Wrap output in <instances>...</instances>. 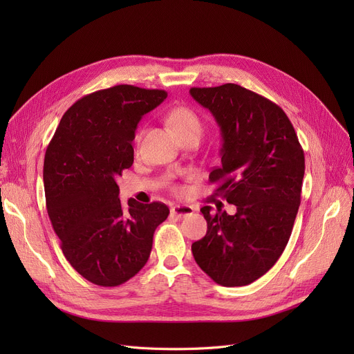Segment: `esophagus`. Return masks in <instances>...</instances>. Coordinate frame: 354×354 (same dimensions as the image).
Returning a JSON list of instances; mask_svg holds the SVG:
<instances>
[{
  "mask_svg": "<svg viewBox=\"0 0 354 354\" xmlns=\"http://www.w3.org/2000/svg\"><path fill=\"white\" fill-rule=\"evenodd\" d=\"M171 214L178 218H185L194 214V208L189 205H175L171 208Z\"/></svg>",
  "mask_w": 354,
  "mask_h": 354,
  "instance_id": "1",
  "label": "esophagus"
}]
</instances>
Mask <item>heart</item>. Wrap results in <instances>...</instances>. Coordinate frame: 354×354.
<instances>
[{"mask_svg": "<svg viewBox=\"0 0 354 354\" xmlns=\"http://www.w3.org/2000/svg\"><path fill=\"white\" fill-rule=\"evenodd\" d=\"M167 120L174 126V129L176 130V133L179 136L192 132V130H199L201 132V120L196 116V113L194 110H191L189 107H175L172 109L169 113H167ZM143 132H138L135 142L139 143L142 140Z\"/></svg>", "mask_w": 354, "mask_h": 354, "instance_id": "heart-1", "label": "heart"}]
</instances>
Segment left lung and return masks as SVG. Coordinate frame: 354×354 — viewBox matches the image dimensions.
Returning a JSON list of instances; mask_svg holds the SVG:
<instances>
[{
  "label": "left lung",
  "instance_id": "left-lung-1",
  "mask_svg": "<svg viewBox=\"0 0 354 354\" xmlns=\"http://www.w3.org/2000/svg\"><path fill=\"white\" fill-rule=\"evenodd\" d=\"M189 93L221 130V165L209 180L219 182L216 194L236 207L234 215L201 208L208 231L192 254L216 284L248 286L288 243L301 201L304 152L284 110L257 93L234 83Z\"/></svg>",
  "mask_w": 354,
  "mask_h": 354
}]
</instances>
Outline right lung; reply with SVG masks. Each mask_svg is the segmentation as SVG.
Wrapping results in <instances>:
<instances>
[{
	"instance_id": "obj_1",
	"label": "right lung",
	"mask_w": 354,
	"mask_h": 354,
	"mask_svg": "<svg viewBox=\"0 0 354 354\" xmlns=\"http://www.w3.org/2000/svg\"><path fill=\"white\" fill-rule=\"evenodd\" d=\"M167 93L130 84L74 103L46 151V205L67 261L87 281L116 287L147 263L153 234L169 215L162 202L119 199L118 176L133 163L135 130Z\"/></svg>"
}]
</instances>
